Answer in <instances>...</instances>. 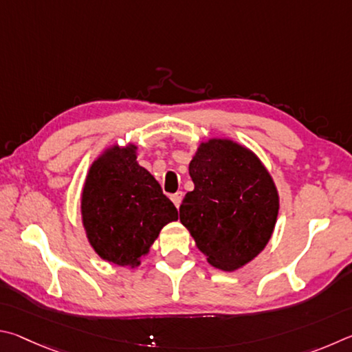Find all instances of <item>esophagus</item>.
Listing matches in <instances>:
<instances>
[{
	"mask_svg": "<svg viewBox=\"0 0 352 352\" xmlns=\"http://www.w3.org/2000/svg\"><path fill=\"white\" fill-rule=\"evenodd\" d=\"M182 192H177V193H175V195H171V201H173V204H175L176 207H179L181 206V201H182Z\"/></svg>",
	"mask_w": 352,
	"mask_h": 352,
	"instance_id": "34e87169",
	"label": "esophagus"
}]
</instances>
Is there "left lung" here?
<instances>
[{
  "instance_id": "left-lung-1",
  "label": "left lung",
  "mask_w": 352,
  "mask_h": 352,
  "mask_svg": "<svg viewBox=\"0 0 352 352\" xmlns=\"http://www.w3.org/2000/svg\"><path fill=\"white\" fill-rule=\"evenodd\" d=\"M195 184L179 219L213 267L236 270L266 248L278 217V192L254 153L230 139L202 142L188 165Z\"/></svg>"
}]
</instances>
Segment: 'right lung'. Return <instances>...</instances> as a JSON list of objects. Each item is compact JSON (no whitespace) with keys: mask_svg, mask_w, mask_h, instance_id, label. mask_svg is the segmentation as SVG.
Returning <instances> with one entry per match:
<instances>
[{"mask_svg":"<svg viewBox=\"0 0 352 352\" xmlns=\"http://www.w3.org/2000/svg\"><path fill=\"white\" fill-rule=\"evenodd\" d=\"M138 146L113 145L89 166L82 193L86 236L102 260L135 267L177 210L150 171L138 164Z\"/></svg>","mask_w":352,"mask_h":352,"instance_id":"add662e5","label":"right lung"}]
</instances>
